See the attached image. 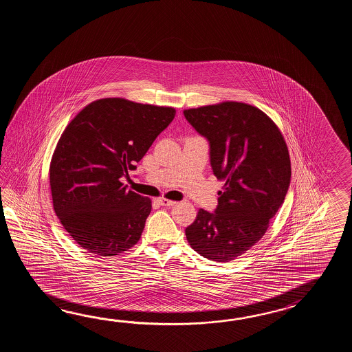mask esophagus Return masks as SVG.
Segmentation results:
<instances>
[{
    "instance_id": "34e87169",
    "label": "esophagus",
    "mask_w": 352,
    "mask_h": 352,
    "mask_svg": "<svg viewBox=\"0 0 352 352\" xmlns=\"http://www.w3.org/2000/svg\"><path fill=\"white\" fill-rule=\"evenodd\" d=\"M158 204L162 205V206H173L176 202L173 201V200H167L165 197H160L158 199Z\"/></svg>"
}]
</instances>
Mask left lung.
Instances as JSON below:
<instances>
[{
  "label": "left lung",
  "mask_w": 352,
  "mask_h": 352,
  "mask_svg": "<svg viewBox=\"0 0 352 352\" xmlns=\"http://www.w3.org/2000/svg\"><path fill=\"white\" fill-rule=\"evenodd\" d=\"M187 122L209 142L210 165L224 190L214 212L200 209L186 228L199 254L226 262L262 238L285 202L291 160L283 135L253 105L225 102L184 111Z\"/></svg>",
  "instance_id": "left-lung-1"
}]
</instances>
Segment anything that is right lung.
Returning a JSON list of instances; mask_svg holds the SVG:
<instances>
[{
    "label": "right lung",
    "mask_w": 352,
    "mask_h": 352,
    "mask_svg": "<svg viewBox=\"0 0 352 352\" xmlns=\"http://www.w3.org/2000/svg\"><path fill=\"white\" fill-rule=\"evenodd\" d=\"M175 113L105 98L67 124L50 164V186L56 217L82 249L113 256L137 244L151 200L127 190L122 179H129Z\"/></svg>",
    "instance_id": "1"
}]
</instances>
